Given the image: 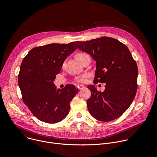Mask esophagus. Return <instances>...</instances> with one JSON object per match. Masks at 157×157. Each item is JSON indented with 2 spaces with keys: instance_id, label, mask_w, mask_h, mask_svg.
<instances>
[{
  "instance_id": "esophagus-1",
  "label": "esophagus",
  "mask_w": 157,
  "mask_h": 157,
  "mask_svg": "<svg viewBox=\"0 0 157 157\" xmlns=\"http://www.w3.org/2000/svg\"><path fill=\"white\" fill-rule=\"evenodd\" d=\"M77 87L78 88V89H79V90H82V89L85 88V86H84V85H81V84H80V85H78Z\"/></svg>"
}]
</instances>
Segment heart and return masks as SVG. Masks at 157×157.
Returning <instances> with one entry per match:
<instances>
[{
    "label": "heart",
    "mask_w": 157,
    "mask_h": 157,
    "mask_svg": "<svg viewBox=\"0 0 157 157\" xmlns=\"http://www.w3.org/2000/svg\"><path fill=\"white\" fill-rule=\"evenodd\" d=\"M87 56V55H86V53H78L76 55V58L78 59L79 61H80L81 59H82L85 56ZM78 81L79 82H84L85 81V77H82V78H80L78 79Z\"/></svg>",
    "instance_id": "1"
}]
</instances>
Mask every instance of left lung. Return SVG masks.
Segmentation results:
<instances>
[{
    "mask_svg": "<svg viewBox=\"0 0 157 157\" xmlns=\"http://www.w3.org/2000/svg\"><path fill=\"white\" fill-rule=\"evenodd\" d=\"M76 43L80 50L96 61L94 83L105 82L103 92L94 85L87 87L91 92L87 101L89 113L102 122L119 117L131 105L137 89L138 68L128 48L107 36Z\"/></svg>",
    "mask_w": 157,
    "mask_h": 157,
    "instance_id": "8db88e82",
    "label": "left lung"
}]
</instances>
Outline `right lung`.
<instances>
[{
	"mask_svg": "<svg viewBox=\"0 0 157 157\" xmlns=\"http://www.w3.org/2000/svg\"><path fill=\"white\" fill-rule=\"evenodd\" d=\"M76 44L52 43L32 49L21 62L18 83L24 102L40 121L55 124L68 114L70 102L78 93L73 84L56 89L53 84L66 58Z\"/></svg>",
	"mask_w": 157,
	"mask_h": 157,
	"instance_id": "1",
	"label": "right lung"
}]
</instances>
